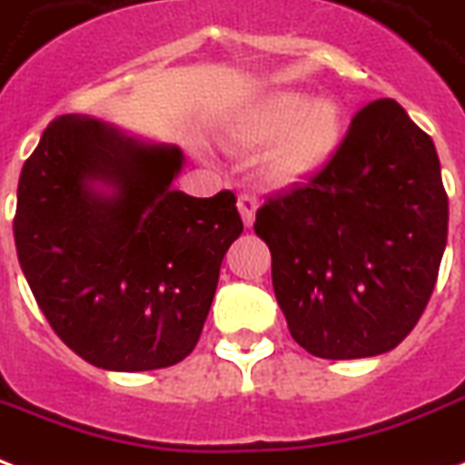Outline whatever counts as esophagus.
<instances>
[{
  "label": "esophagus",
  "instance_id": "esophagus-1",
  "mask_svg": "<svg viewBox=\"0 0 465 465\" xmlns=\"http://www.w3.org/2000/svg\"><path fill=\"white\" fill-rule=\"evenodd\" d=\"M256 209H259V199L253 194H242L239 197V212H242V219L246 226H251L253 219H256Z\"/></svg>",
  "mask_w": 465,
  "mask_h": 465
}]
</instances>
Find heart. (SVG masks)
<instances>
[{
	"label": "heart",
	"instance_id": "obj_1",
	"mask_svg": "<svg viewBox=\"0 0 465 465\" xmlns=\"http://www.w3.org/2000/svg\"><path fill=\"white\" fill-rule=\"evenodd\" d=\"M345 110L332 98L278 88L239 108L226 123L233 145L263 148L261 164L278 184L311 180L325 170L345 143Z\"/></svg>",
	"mask_w": 465,
	"mask_h": 465
}]
</instances>
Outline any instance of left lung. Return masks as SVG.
I'll use <instances>...</instances> for the list:
<instances>
[{
	"mask_svg": "<svg viewBox=\"0 0 465 465\" xmlns=\"http://www.w3.org/2000/svg\"><path fill=\"white\" fill-rule=\"evenodd\" d=\"M253 229L298 345L322 360L390 352L421 318L446 249L434 140L397 101L370 103L335 160L268 199Z\"/></svg>",
	"mask_w": 465,
	"mask_h": 465,
	"instance_id": "1",
	"label": "left lung"
}]
</instances>
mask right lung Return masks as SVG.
Returning a JSON list of instances; mask_svg holds the SVG:
<instances>
[{"mask_svg":"<svg viewBox=\"0 0 465 465\" xmlns=\"http://www.w3.org/2000/svg\"><path fill=\"white\" fill-rule=\"evenodd\" d=\"M177 145L61 115L16 189L14 242L31 293L85 362L145 372L194 350L219 268L243 222L233 192L209 199L172 187Z\"/></svg>","mask_w":465,"mask_h":465,"instance_id":"1","label":"right lung"}]
</instances>
